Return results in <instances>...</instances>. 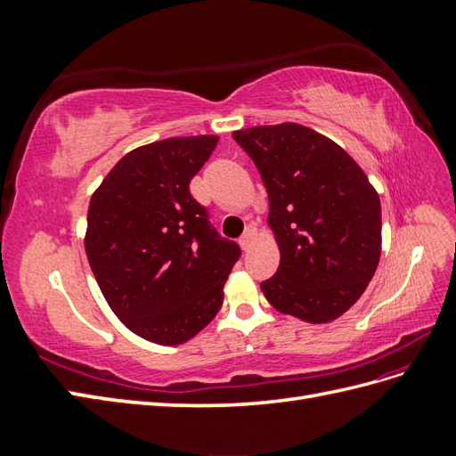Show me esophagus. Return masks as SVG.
I'll list each match as a JSON object with an SVG mask.
<instances>
[{
    "mask_svg": "<svg viewBox=\"0 0 456 456\" xmlns=\"http://www.w3.org/2000/svg\"><path fill=\"white\" fill-rule=\"evenodd\" d=\"M255 236H256V228L255 226H249V228L245 230V233H243L241 240H240V245L243 247V249H249V245L253 243Z\"/></svg>",
    "mask_w": 456,
    "mask_h": 456,
    "instance_id": "34e87169",
    "label": "esophagus"
}]
</instances>
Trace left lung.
Here are the masks:
<instances>
[{"label": "left lung", "instance_id": "1", "mask_svg": "<svg viewBox=\"0 0 456 456\" xmlns=\"http://www.w3.org/2000/svg\"><path fill=\"white\" fill-rule=\"evenodd\" d=\"M268 191V226L280 268L260 289L270 305L306 323L350 310L377 272L380 198L350 154L298 123L232 133Z\"/></svg>", "mask_w": 456, "mask_h": 456}]
</instances>
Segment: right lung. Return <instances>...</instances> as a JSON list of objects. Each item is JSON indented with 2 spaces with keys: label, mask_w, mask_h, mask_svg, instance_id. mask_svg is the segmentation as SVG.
I'll use <instances>...</instances> for the list:
<instances>
[{
  "label": "right lung",
  "mask_w": 456,
  "mask_h": 456,
  "mask_svg": "<svg viewBox=\"0 0 456 456\" xmlns=\"http://www.w3.org/2000/svg\"><path fill=\"white\" fill-rule=\"evenodd\" d=\"M216 134L131 150L93 191L86 253L94 280L134 335L178 346L213 322L240 247L216 236L190 181Z\"/></svg>",
  "instance_id": "right-lung-1"
}]
</instances>
